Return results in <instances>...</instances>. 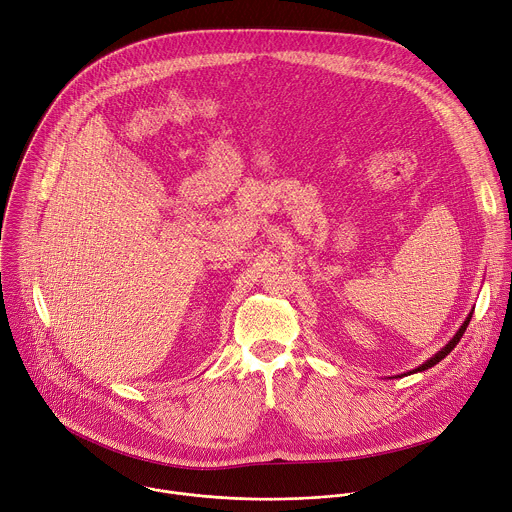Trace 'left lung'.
Returning a JSON list of instances; mask_svg holds the SVG:
<instances>
[{
	"label": "left lung",
	"mask_w": 512,
	"mask_h": 512,
	"mask_svg": "<svg viewBox=\"0 0 512 512\" xmlns=\"http://www.w3.org/2000/svg\"><path fill=\"white\" fill-rule=\"evenodd\" d=\"M470 320H472V314H470V316H468V318H466V322H464V324H462V328H460V330H458V332H456V336H454V338H452V340H450V342H448V344H446V346H444V348H442V350H440V352H437V354H435V356H433V358H429V360H427V362H425V364H421V367H417V369H415V371H413V373H419V371H425V369H431V367H433V364H437V362H440V360H442V358H444V356H448V354H450V352H452V350H454V348H456V344H458V342H460V338H462V336H464V332H466V328H468V324H470Z\"/></svg>",
	"instance_id": "1"
}]
</instances>
